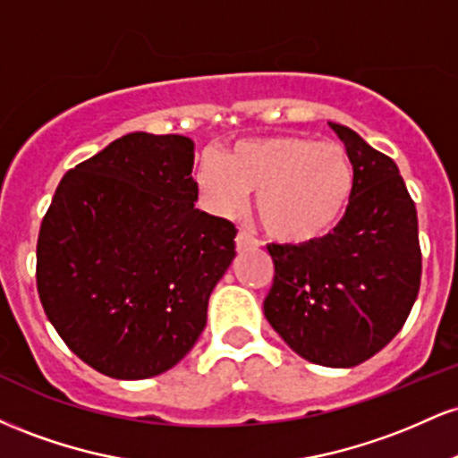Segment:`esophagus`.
Instances as JSON below:
<instances>
[{"label": "esophagus", "mask_w": 458, "mask_h": 458, "mask_svg": "<svg viewBox=\"0 0 458 458\" xmlns=\"http://www.w3.org/2000/svg\"><path fill=\"white\" fill-rule=\"evenodd\" d=\"M234 243H236V250H239V251L241 250H251V247H259V241H256L254 236L247 233V230H239V233H236Z\"/></svg>", "instance_id": "1"}]
</instances>
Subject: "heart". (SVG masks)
<instances>
[{
    "mask_svg": "<svg viewBox=\"0 0 458 458\" xmlns=\"http://www.w3.org/2000/svg\"><path fill=\"white\" fill-rule=\"evenodd\" d=\"M204 207L233 217L256 191L262 228L286 243H312L344 219L355 193L351 157L334 141L301 135L243 140L222 159H204L196 170Z\"/></svg>",
    "mask_w": 458,
    "mask_h": 458,
    "instance_id": "heart-1",
    "label": "heart"
}]
</instances>
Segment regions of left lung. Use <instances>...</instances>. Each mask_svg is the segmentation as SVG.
Returning a JSON list of instances; mask_svg holds the SVG:
<instances>
[{
    "instance_id": "8db88e82",
    "label": "left lung",
    "mask_w": 458,
    "mask_h": 458,
    "mask_svg": "<svg viewBox=\"0 0 458 458\" xmlns=\"http://www.w3.org/2000/svg\"><path fill=\"white\" fill-rule=\"evenodd\" d=\"M329 127L353 163V199L323 239L267 245L276 276L262 308L303 360L351 368L403 329L420 291L422 251L418 213L396 163L344 124Z\"/></svg>"
}]
</instances>
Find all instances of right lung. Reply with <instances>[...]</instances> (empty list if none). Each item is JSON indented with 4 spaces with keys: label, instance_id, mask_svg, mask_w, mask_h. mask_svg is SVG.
<instances>
[{
    "label": "right lung",
    "instance_id": "add662e5",
    "mask_svg": "<svg viewBox=\"0 0 458 458\" xmlns=\"http://www.w3.org/2000/svg\"><path fill=\"white\" fill-rule=\"evenodd\" d=\"M191 170L185 135H123L66 172L40 225L47 318L114 379L157 377L193 349L236 254L234 224L196 208Z\"/></svg>",
    "mask_w": 458,
    "mask_h": 458
}]
</instances>
